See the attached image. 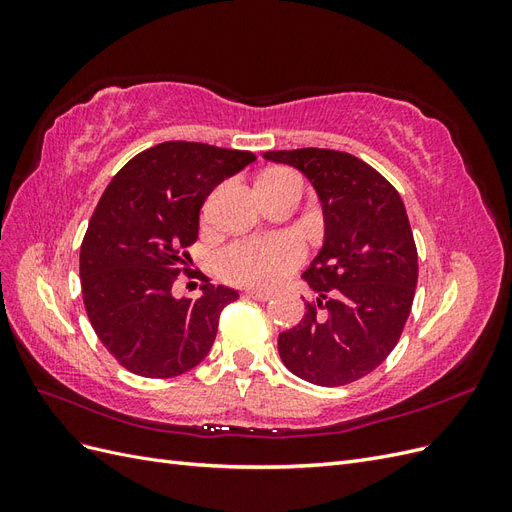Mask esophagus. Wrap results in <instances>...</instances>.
Masks as SVG:
<instances>
[{
    "mask_svg": "<svg viewBox=\"0 0 512 512\" xmlns=\"http://www.w3.org/2000/svg\"><path fill=\"white\" fill-rule=\"evenodd\" d=\"M245 297L256 299V301H267V299H271V292H265V290H247Z\"/></svg>",
    "mask_w": 512,
    "mask_h": 512,
    "instance_id": "obj_1",
    "label": "esophagus"
}]
</instances>
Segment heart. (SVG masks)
Returning a JSON list of instances; mask_svg holds the SVG:
<instances>
[{
  "mask_svg": "<svg viewBox=\"0 0 512 512\" xmlns=\"http://www.w3.org/2000/svg\"><path fill=\"white\" fill-rule=\"evenodd\" d=\"M280 173L288 170H271V175ZM303 254V243L297 237H247L226 245L218 254V271L232 284L271 288L299 265Z\"/></svg>",
  "mask_w": 512,
  "mask_h": 512,
  "instance_id": "1",
  "label": "heart"
}]
</instances>
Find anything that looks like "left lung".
I'll return each mask as SVG.
<instances>
[{
	"label": "left lung",
	"instance_id": "left-lung-1",
	"mask_svg": "<svg viewBox=\"0 0 512 512\" xmlns=\"http://www.w3.org/2000/svg\"><path fill=\"white\" fill-rule=\"evenodd\" d=\"M301 170L324 215V241L303 280L316 292L277 350L294 376L342 386L374 371L410 316L418 256L404 200L378 170L344 151H267Z\"/></svg>",
	"mask_w": 512,
	"mask_h": 512
}]
</instances>
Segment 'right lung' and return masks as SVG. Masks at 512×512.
Masks as SVG:
<instances>
[{
  "mask_svg": "<svg viewBox=\"0 0 512 512\" xmlns=\"http://www.w3.org/2000/svg\"><path fill=\"white\" fill-rule=\"evenodd\" d=\"M256 156L168 141L134 156L108 183L81 245V288L91 327L119 365L143 378H175L209 354L228 286L177 299L198 239V213L215 185ZM190 275V273H188Z\"/></svg>",
  "mask_w": 512,
  "mask_h": 512,
  "instance_id": "right-lung-1",
  "label": "right lung"
}]
</instances>
